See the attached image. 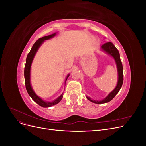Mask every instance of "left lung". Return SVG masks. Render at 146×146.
I'll return each instance as SVG.
<instances>
[{
	"instance_id": "1",
	"label": "left lung",
	"mask_w": 146,
	"mask_h": 146,
	"mask_svg": "<svg viewBox=\"0 0 146 146\" xmlns=\"http://www.w3.org/2000/svg\"><path fill=\"white\" fill-rule=\"evenodd\" d=\"M101 47L102 48L103 50H104L105 52H107L109 55L112 56L114 58V59L115 60L116 64H117V67L119 78H118L117 86L115 88V89H114L112 92H110V93L104 99L100 101H98V100L96 101V100H92L91 98H89V97H86L88 100L95 104H104L111 101L114 97H115V96L118 93L119 90H121V88L122 86L123 81V66H122V64L120 58L119 52L116 48V47H115V46H114L112 42H108L104 44L101 46Z\"/></svg>"
}]
</instances>
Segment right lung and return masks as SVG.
I'll return each mask as SVG.
<instances>
[{"instance_id": "add662e5", "label": "right lung", "mask_w": 146, "mask_h": 146, "mask_svg": "<svg viewBox=\"0 0 146 146\" xmlns=\"http://www.w3.org/2000/svg\"><path fill=\"white\" fill-rule=\"evenodd\" d=\"M56 33L52 34L50 35H48V36H46L44 37H42L39 38V39L35 42L34 44L33 45L32 48H31L30 52L28 54L27 58H26V63L25 65V68H24V78H25V88L28 94L31 97L35 102H36L39 105L41 106L42 107H52L53 105H55L59 103L61 101V100L63 98V94H61L58 98H57L54 101L51 102H45L42 100L40 98L35 94V92L32 90V88L31 86L30 85V68H31V64H32L33 59L34 56L36 54L37 50H38L39 47L42 44V42L45 40H47V39H49L52 38L55 36ZM69 76V75L67 76V78L66 79V82L67 80V78Z\"/></svg>"}]
</instances>
